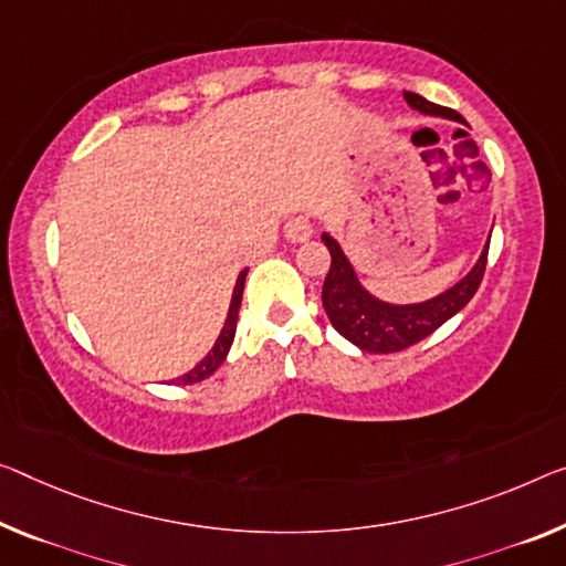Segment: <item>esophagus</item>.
Here are the masks:
<instances>
[{
  "label": "esophagus",
  "instance_id": "esophagus-1",
  "mask_svg": "<svg viewBox=\"0 0 566 566\" xmlns=\"http://www.w3.org/2000/svg\"><path fill=\"white\" fill-rule=\"evenodd\" d=\"M283 234H285V240H291V242H306V240L311 238V234H313L311 220H308L306 214H295V217H291V220L285 222Z\"/></svg>",
  "mask_w": 566,
  "mask_h": 566
}]
</instances>
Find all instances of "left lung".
<instances>
[{
	"label": "left lung",
	"instance_id": "8db88e82",
	"mask_svg": "<svg viewBox=\"0 0 566 566\" xmlns=\"http://www.w3.org/2000/svg\"><path fill=\"white\" fill-rule=\"evenodd\" d=\"M405 101L410 103L412 111L422 113V116L465 124L460 113L434 106V103L417 93L405 91ZM321 240H324L328 253H332V268H328L324 291H321L326 316L338 334L369 354L402 352L407 346L422 342L424 336H430L434 328H440L448 318H453L460 308H465L483 281L491 242V238L485 240L475 265L450 289L420 303H392L381 301L371 291H367V285L356 275L352 260L346 258L344 248L338 245L332 234L324 232Z\"/></svg>",
	"mask_w": 566,
	"mask_h": 566
}]
</instances>
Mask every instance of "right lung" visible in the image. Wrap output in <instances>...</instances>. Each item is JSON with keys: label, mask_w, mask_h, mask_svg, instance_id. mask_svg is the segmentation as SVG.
Masks as SVG:
<instances>
[{"label": "right lung", "mask_w": 566, "mask_h": 566, "mask_svg": "<svg viewBox=\"0 0 566 566\" xmlns=\"http://www.w3.org/2000/svg\"><path fill=\"white\" fill-rule=\"evenodd\" d=\"M245 275H248V268H245V271H240L238 281H234V291H232V298H230L228 318H224L222 332H220V336H217V342H214V346L210 349V354H207L205 359L199 361L195 369H189L187 374H181V377H177L179 385H195V381L207 379L224 361V356H228L230 346L234 342V328H238V313H240V303H242V289H245Z\"/></svg>", "instance_id": "add662e5"}]
</instances>
